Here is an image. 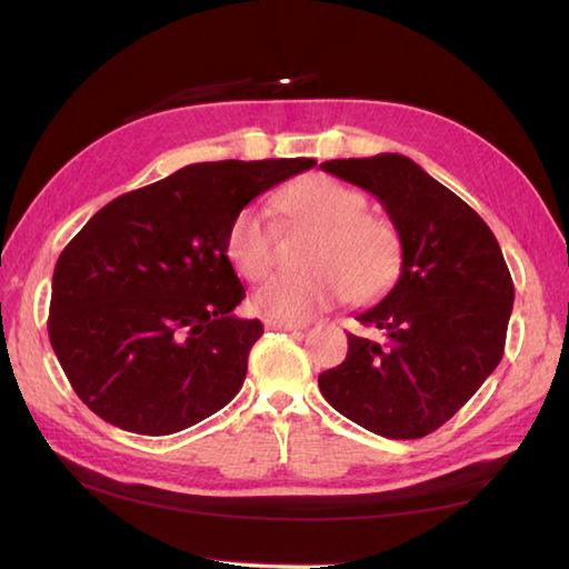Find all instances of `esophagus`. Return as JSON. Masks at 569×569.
<instances>
[{
  "label": "esophagus",
  "instance_id": "obj_1",
  "mask_svg": "<svg viewBox=\"0 0 569 569\" xmlns=\"http://www.w3.org/2000/svg\"><path fill=\"white\" fill-rule=\"evenodd\" d=\"M263 325L269 330H281V332H296V330H303L306 328L303 322H288V320H273V318H266Z\"/></svg>",
  "mask_w": 569,
  "mask_h": 569
}]
</instances>
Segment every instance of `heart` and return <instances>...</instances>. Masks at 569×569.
<instances>
[{"mask_svg": "<svg viewBox=\"0 0 569 569\" xmlns=\"http://www.w3.org/2000/svg\"><path fill=\"white\" fill-rule=\"evenodd\" d=\"M286 222L316 229L303 273H281L253 293V308L273 320L298 322L340 298L369 303L391 288L403 263V237L389 217L369 212L355 186L330 176H306L278 192ZM224 253L234 269L259 281L273 269L276 229L259 204L234 212L224 232Z\"/></svg>", "mask_w": 569, "mask_h": 569, "instance_id": "1", "label": "heart"}]
</instances>
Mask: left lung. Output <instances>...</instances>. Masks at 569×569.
<instances>
[{"label": "left lung", "instance_id": "obj_1", "mask_svg": "<svg viewBox=\"0 0 569 569\" xmlns=\"http://www.w3.org/2000/svg\"><path fill=\"white\" fill-rule=\"evenodd\" d=\"M320 168L377 196L403 237L396 286L357 316L381 337L349 332L347 357L320 373V391L383 438H426L499 367L513 308L509 266L487 222L408 156Z\"/></svg>", "mask_w": 569, "mask_h": 569}]
</instances>
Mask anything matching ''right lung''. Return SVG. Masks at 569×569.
I'll return each mask as SVG.
<instances>
[{"mask_svg":"<svg viewBox=\"0 0 569 569\" xmlns=\"http://www.w3.org/2000/svg\"><path fill=\"white\" fill-rule=\"evenodd\" d=\"M312 159L214 161L124 192L60 251L48 337L94 416L139 435L186 430L224 408L263 335L224 253L239 208Z\"/></svg>","mask_w":569,"mask_h":569,"instance_id":"add662e5","label":"right lung"}]
</instances>
